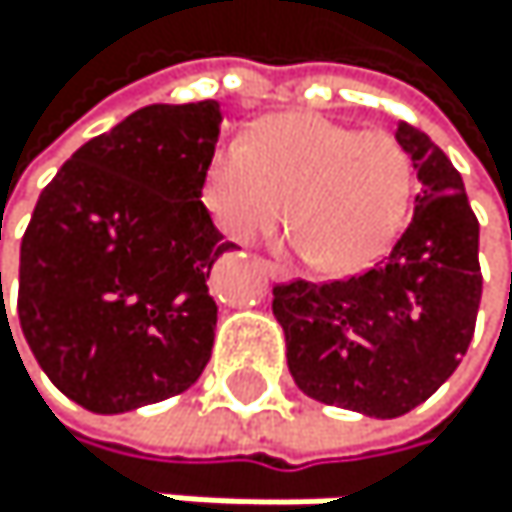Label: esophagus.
<instances>
[{
	"label": "esophagus",
	"mask_w": 512,
	"mask_h": 512,
	"mask_svg": "<svg viewBox=\"0 0 512 512\" xmlns=\"http://www.w3.org/2000/svg\"><path fill=\"white\" fill-rule=\"evenodd\" d=\"M264 270H267V276H270L273 282H285V279L291 276L282 264H273V261H264Z\"/></svg>",
	"instance_id": "obj_1"
}]
</instances>
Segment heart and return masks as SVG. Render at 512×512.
Here are the masks:
<instances>
[{"mask_svg":"<svg viewBox=\"0 0 512 512\" xmlns=\"http://www.w3.org/2000/svg\"><path fill=\"white\" fill-rule=\"evenodd\" d=\"M208 211L233 242L276 233L325 273H356L396 242L411 208V159L390 131H356L316 113L254 125L245 144L211 153Z\"/></svg>","mask_w":512,"mask_h":512,"instance_id":"1","label":"heart"}]
</instances>
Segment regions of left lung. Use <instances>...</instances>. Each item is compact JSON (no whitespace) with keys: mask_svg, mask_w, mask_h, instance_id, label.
<instances>
[{"mask_svg":"<svg viewBox=\"0 0 512 512\" xmlns=\"http://www.w3.org/2000/svg\"><path fill=\"white\" fill-rule=\"evenodd\" d=\"M396 141L421 193L387 258L350 279L273 288L294 384L368 418H399L451 378L482 298L479 221L458 168L415 125L399 122Z\"/></svg>","mask_w":512,"mask_h":512,"instance_id":"1","label":"left lung"}]
</instances>
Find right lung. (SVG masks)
Instances as JSON below:
<instances>
[{"label":"right lung","mask_w":512,"mask_h":512,"mask_svg":"<svg viewBox=\"0 0 512 512\" xmlns=\"http://www.w3.org/2000/svg\"><path fill=\"white\" fill-rule=\"evenodd\" d=\"M218 134V101L150 104L82 144L33 208L21 331L51 384L94 415L178 396L211 359L208 273L236 248L202 205Z\"/></svg>","instance_id":"add662e5"}]
</instances>
